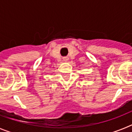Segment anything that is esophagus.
Listing matches in <instances>:
<instances>
[{
	"instance_id": "1",
	"label": "esophagus",
	"mask_w": 132,
	"mask_h": 132,
	"mask_svg": "<svg viewBox=\"0 0 132 132\" xmlns=\"http://www.w3.org/2000/svg\"><path fill=\"white\" fill-rule=\"evenodd\" d=\"M68 60V58L67 57H63V61L64 62H67Z\"/></svg>"
}]
</instances>
